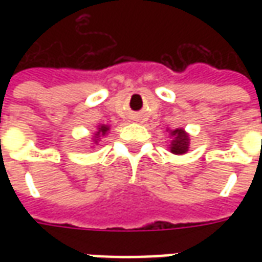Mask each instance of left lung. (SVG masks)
I'll use <instances>...</instances> for the list:
<instances>
[{
	"instance_id": "obj_1",
	"label": "left lung",
	"mask_w": 262,
	"mask_h": 262,
	"mask_svg": "<svg viewBox=\"0 0 262 262\" xmlns=\"http://www.w3.org/2000/svg\"><path fill=\"white\" fill-rule=\"evenodd\" d=\"M170 139L171 142L168 144V150H170L172 154H177V156H182L185 154L189 150V144H191V139H189V135L187 132L178 127V129H172L170 130Z\"/></svg>"
}]
</instances>
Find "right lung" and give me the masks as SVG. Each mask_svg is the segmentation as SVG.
I'll return each mask as SVG.
<instances>
[{
	"label": "right lung",
	"mask_w": 262,
	"mask_h": 262,
	"mask_svg": "<svg viewBox=\"0 0 262 262\" xmlns=\"http://www.w3.org/2000/svg\"><path fill=\"white\" fill-rule=\"evenodd\" d=\"M109 129H111V126L109 125H98L97 130H95L94 136H92V144L97 146L98 143L101 142V139H102L103 136H106V133L109 132Z\"/></svg>",
	"instance_id": "right-lung-1"
}]
</instances>
